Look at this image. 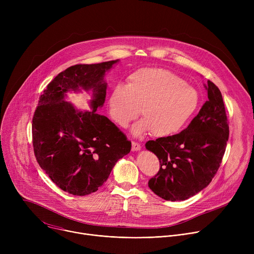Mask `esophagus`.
Segmentation results:
<instances>
[{"mask_svg": "<svg viewBox=\"0 0 254 254\" xmlns=\"http://www.w3.org/2000/svg\"><path fill=\"white\" fill-rule=\"evenodd\" d=\"M131 150L132 151H139L140 150V144L136 141L131 142Z\"/></svg>", "mask_w": 254, "mask_h": 254, "instance_id": "34e87169", "label": "esophagus"}]
</instances>
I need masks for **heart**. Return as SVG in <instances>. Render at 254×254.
<instances>
[{
    "instance_id": "b5f03b06",
    "label": "heart",
    "mask_w": 254,
    "mask_h": 254,
    "mask_svg": "<svg viewBox=\"0 0 254 254\" xmlns=\"http://www.w3.org/2000/svg\"><path fill=\"white\" fill-rule=\"evenodd\" d=\"M198 90L174 72L164 68H143L127 77V84L118 83L108 98V112L120 127H127L139 116L133 133L149 132L157 137L178 133L197 112Z\"/></svg>"
}]
</instances>
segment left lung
Returning a JSON list of instances; mask_svg holds the SVG:
<instances>
[{"label": "left lung", "mask_w": 254, "mask_h": 254, "mask_svg": "<svg viewBox=\"0 0 254 254\" xmlns=\"http://www.w3.org/2000/svg\"><path fill=\"white\" fill-rule=\"evenodd\" d=\"M208 100L180 133L146 142L160 161L150 189L169 201L186 200L207 187L218 171L228 141L229 123L222 94L207 81Z\"/></svg>", "instance_id": "left-lung-1"}]
</instances>
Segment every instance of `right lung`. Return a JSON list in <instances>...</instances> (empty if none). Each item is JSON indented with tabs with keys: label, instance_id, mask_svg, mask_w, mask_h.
Segmentation results:
<instances>
[{
	"label": "right lung",
	"instance_id": "add662e5",
	"mask_svg": "<svg viewBox=\"0 0 254 254\" xmlns=\"http://www.w3.org/2000/svg\"><path fill=\"white\" fill-rule=\"evenodd\" d=\"M118 60L70 66L47 85L32 121L34 155L63 191L84 196L98 190L131 142L110 120L96 113L106 95L105 71ZM79 87L94 92L93 111L81 113L63 100Z\"/></svg>",
	"mask_w": 254,
	"mask_h": 254
}]
</instances>
